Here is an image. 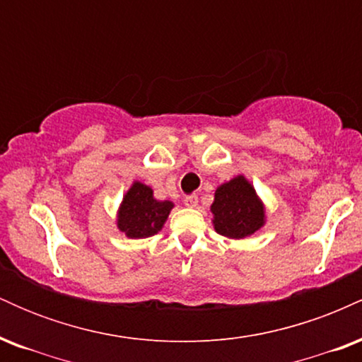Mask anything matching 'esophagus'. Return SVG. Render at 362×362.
I'll list each match as a JSON object with an SVG mask.
<instances>
[{"label": "esophagus", "mask_w": 362, "mask_h": 362, "mask_svg": "<svg viewBox=\"0 0 362 362\" xmlns=\"http://www.w3.org/2000/svg\"><path fill=\"white\" fill-rule=\"evenodd\" d=\"M197 202H199V197L195 194H190V195H187V197L184 199V204L187 206V207H195L197 206Z\"/></svg>", "instance_id": "34e87169"}]
</instances>
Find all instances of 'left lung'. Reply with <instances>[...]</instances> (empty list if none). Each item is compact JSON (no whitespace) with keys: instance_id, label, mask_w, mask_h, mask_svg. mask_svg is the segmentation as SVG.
Here are the masks:
<instances>
[{"instance_id":"obj_1","label":"left lung","mask_w":362,"mask_h":362,"mask_svg":"<svg viewBox=\"0 0 362 362\" xmlns=\"http://www.w3.org/2000/svg\"><path fill=\"white\" fill-rule=\"evenodd\" d=\"M211 211L214 214V230L236 240L255 233L265 218L255 189L242 175L216 190Z\"/></svg>"}]
</instances>
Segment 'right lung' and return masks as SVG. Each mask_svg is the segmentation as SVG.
Here are the masks:
<instances>
[{
    "label": "right lung",
    "instance_id": "add662e5",
    "mask_svg": "<svg viewBox=\"0 0 362 362\" xmlns=\"http://www.w3.org/2000/svg\"><path fill=\"white\" fill-rule=\"evenodd\" d=\"M172 207L170 201H156L148 185L134 182L124 195L117 226L129 238H148L161 230Z\"/></svg>",
    "mask_w": 362,
    "mask_h": 362
}]
</instances>
